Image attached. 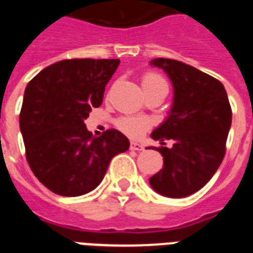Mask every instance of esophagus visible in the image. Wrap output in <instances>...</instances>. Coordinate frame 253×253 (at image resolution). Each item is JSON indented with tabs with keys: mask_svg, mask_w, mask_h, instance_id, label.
Masks as SVG:
<instances>
[{
	"mask_svg": "<svg viewBox=\"0 0 253 253\" xmlns=\"http://www.w3.org/2000/svg\"><path fill=\"white\" fill-rule=\"evenodd\" d=\"M130 149H131V150H137V152H141V150H143V146L141 145V143L131 142V143H130Z\"/></svg>",
	"mask_w": 253,
	"mask_h": 253,
	"instance_id": "34e87169",
	"label": "esophagus"
}]
</instances>
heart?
Returning a JSON list of instances; mask_svg holds the SVG:
<instances>
[{
	"label": "heart",
	"mask_w": 253,
	"mask_h": 253,
	"mask_svg": "<svg viewBox=\"0 0 253 253\" xmlns=\"http://www.w3.org/2000/svg\"><path fill=\"white\" fill-rule=\"evenodd\" d=\"M142 86L146 90L156 86H167V83L157 73L148 72L143 74ZM118 127L128 137L138 138L150 127V121L146 118H138V116H125L118 121Z\"/></svg>",
	"instance_id": "heart-1"
}]
</instances>
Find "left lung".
<instances>
[{
  "label": "left lung",
  "mask_w": 253,
  "mask_h": 253,
  "mask_svg": "<svg viewBox=\"0 0 253 253\" xmlns=\"http://www.w3.org/2000/svg\"><path fill=\"white\" fill-rule=\"evenodd\" d=\"M150 63L163 69L173 85L169 115L152 138L161 145L172 139L173 146L157 148L164 167L149 183L160 195L184 198L207 184L222 163L232 108L217 78L175 59L156 58Z\"/></svg>",
  "instance_id": "1"
}]
</instances>
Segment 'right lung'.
Masks as SVG:
<instances>
[{"label":"right lung","instance_id":"right-lung-1","mask_svg":"<svg viewBox=\"0 0 253 253\" xmlns=\"http://www.w3.org/2000/svg\"><path fill=\"white\" fill-rule=\"evenodd\" d=\"M119 59H65L31 80L20 112L30 168L42 184L62 196H80L99 186L114 156L130 142L111 128L93 137L84 121L103 103L105 85Z\"/></svg>","mask_w":253,"mask_h":253}]
</instances>
